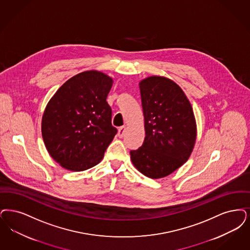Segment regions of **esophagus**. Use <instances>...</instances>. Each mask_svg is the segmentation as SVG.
<instances>
[{"mask_svg": "<svg viewBox=\"0 0 250 250\" xmlns=\"http://www.w3.org/2000/svg\"><path fill=\"white\" fill-rule=\"evenodd\" d=\"M125 125H123V126L119 127V129H118V137L119 138H123L124 135H125Z\"/></svg>", "mask_w": 250, "mask_h": 250, "instance_id": "34e87169", "label": "esophagus"}]
</instances>
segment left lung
I'll list each match as a JSON object with an SVG mask.
<instances>
[{"instance_id": "left-lung-1", "label": "left lung", "mask_w": 250, "mask_h": 250, "mask_svg": "<svg viewBox=\"0 0 250 250\" xmlns=\"http://www.w3.org/2000/svg\"><path fill=\"white\" fill-rule=\"evenodd\" d=\"M145 139L130 150L137 169L150 179L168 176L189 159L196 140L190 101L173 81L151 76L140 83Z\"/></svg>"}]
</instances>
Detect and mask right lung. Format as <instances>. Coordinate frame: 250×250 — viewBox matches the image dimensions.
Here are the masks:
<instances>
[{"instance_id": "right-lung-1", "label": "right lung", "mask_w": 250, "mask_h": 250, "mask_svg": "<svg viewBox=\"0 0 250 250\" xmlns=\"http://www.w3.org/2000/svg\"><path fill=\"white\" fill-rule=\"evenodd\" d=\"M112 79L97 71H83L67 81L48 102L42 135L51 157L71 171L98 165L117 133L111 125L106 99Z\"/></svg>"}]
</instances>
